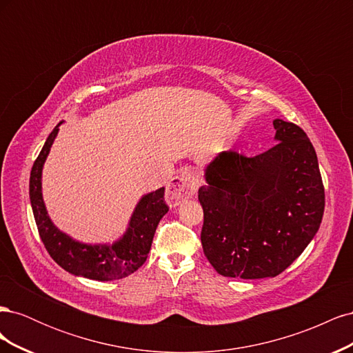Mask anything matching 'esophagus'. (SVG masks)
<instances>
[{"label":"esophagus","instance_id":"34e87169","mask_svg":"<svg viewBox=\"0 0 353 353\" xmlns=\"http://www.w3.org/2000/svg\"><path fill=\"white\" fill-rule=\"evenodd\" d=\"M201 185V178L200 174L196 169H184L183 174L175 179L172 184L168 188V200L170 205L176 206L181 200H184L190 196H193L199 187Z\"/></svg>","mask_w":353,"mask_h":353}]
</instances>
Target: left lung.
Returning a JSON list of instances; mask_svg holds the SVG:
<instances>
[{"mask_svg": "<svg viewBox=\"0 0 353 353\" xmlns=\"http://www.w3.org/2000/svg\"><path fill=\"white\" fill-rule=\"evenodd\" d=\"M270 150L248 157L222 152L199 190L201 245L218 274L276 276L311 243L325 206L312 143L301 126L275 119Z\"/></svg>", "mask_w": 353, "mask_h": 353, "instance_id": "left-lung-1", "label": "left lung"}]
</instances>
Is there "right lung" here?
Listing matches in <instances>:
<instances>
[{"instance_id": "obj_1", "label": "right lung", "mask_w": 353, "mask_h": 353, "mask_svg": "<svg viewBox=\"0 0 353 353\" xmlns=\"http://www.w3.org/2000/svg\"><path fill=\"white\" fill-rule=\"evenodd\" d=\"M57 132L56 126L30 170L29 196L39 237L51 258L73 275H82L85 279L99 281L125 279L145 262L159 222L169 210L165 200V187L140 200L125 236L114 244L91 245L72 240L52 225L41 193L42 166Z\"/></svg>"}]
</instances>
